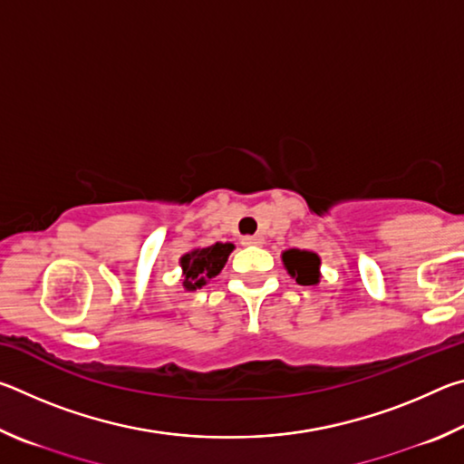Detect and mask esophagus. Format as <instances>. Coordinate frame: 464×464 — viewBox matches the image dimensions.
<instances>
[{
  "label": "esophagus",
  "mask_w": 464,
  "mask_h": 464,
  "mask_svg": "<svg viewBox=\"0 0 464 464\" xmlns=\"http://www.w3.org/2000/svg\"><path fill=\"white\" fill-rule=\"evenodd\" d=\"M243 246H262L264 237L262 235H246V237H241Z\"/></svg>",
  "instance_id": "1"
}]
</instances>
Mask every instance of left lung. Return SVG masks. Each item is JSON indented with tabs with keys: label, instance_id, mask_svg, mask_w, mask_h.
Instances as JSON below:
<instances>
[{
	"label": "left lung",
	"instance_id": "obj_1",
	"mask_svg": "<svg viewBox=\"0 0 464 464\" xmlns=\"http://www.w3.org/2000/svg\"><path fill=\"white\" fill-rule=\"evenodd\" d=\"M282 264L298 285L315 286L321 280V257L309 249H286L282 251Z\"/></svg>",
	"mask_w": 464,
	"mask_h": 464
}]
</instances>
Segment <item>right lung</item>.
Segmentation results:
<instances>
[{
  "label": "right lung",
  "mask_w": 464,
  "mask_h": 464,
  "mask_svg": "<svg viewBox=\"0 0 464 464\" xmlns=\"http://www.w3.org/2000/svg\"><path fill=\"white\" fill-rule=\"evenodd\" d=\"M235 249L233 243L217 241L215 246L208 247H194L179 257L182 266V286L186 290H196L208 285L210 280L221 274L225 268L227 257Z\"/></svg>",
  "instance_id": "obj_1"
}]
</instances>
